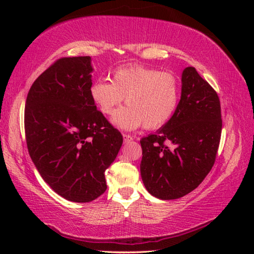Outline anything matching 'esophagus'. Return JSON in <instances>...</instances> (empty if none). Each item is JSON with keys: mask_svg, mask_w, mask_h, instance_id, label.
<instances>
[{"mask_svg": "<svg viewBox=\"0 0 254 254\" xmlns=\"http://www.w3.org/2000/svg\"><path fill=\"white\" fill-rule=\"evenodd\" d=\"M123 139H124V142H130V141H132L134 137H133L131 134H127V133H124Z\"/></svg>", "mask_w": 254, "mask_h": 254, "instance_id": "1", "label": "esophagus"}]
</instances>
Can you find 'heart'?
<instances>
[{
    "label": "heart",
    "mask_w": 254,
    "mask_h": 254,
    "mask_svg": "<svg viewBox=\"0 0 254 254\" xmlns=\"http://www.w3.org/2000/svg\"><path fill=\"white\" fill-rule=\"evenodd\" d=\"M98 111L111 115L126 97L127 106L115 112L113 123L123 130L143 126L156 130L174 117L180 101V84L171 72L130 65L117 68L110 81L98 79L89 87Z\"/></svg>",
    "instance_id": "1"
}]
</instances>
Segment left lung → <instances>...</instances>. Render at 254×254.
<instances>
[{
  "label": "left lung",
  "instance_id": "1",
  "mask_svg": "<svg viewBox=\"0 0 254 254\" xmlns=\"http://www.w3.org/2000/svg\"><path fill=\"white\" fill-rule=\"evenodd\" d=\"M178 109L165 126L140 140L141 177L147 190L160 199H176L194 190L216 159L222 133L217 93L194 67L182 77Z\"/></svg>",
  "mask_w": 254,
  "mask_h": 254
}]
</instances>
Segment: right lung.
Here are the masks:
<instances>
[{
	"instance_id": "obj_1",
	"label": "right lung",
	"mask_w": 254,
	"mask_h": 254,
	"mask_svg": "<svg viewBox=\"0 0 254 254\" xmlns=\"http://www.w3.org/2000/svg\"><path fill=\"white\" fill-rule=\"evenodd\" d=\"M91 57L60 58L34 80L24 109L30 157L64 198L88 203L106 190L105 170L123 143L89 95Z\"/></svg>"
}]
</instances>
